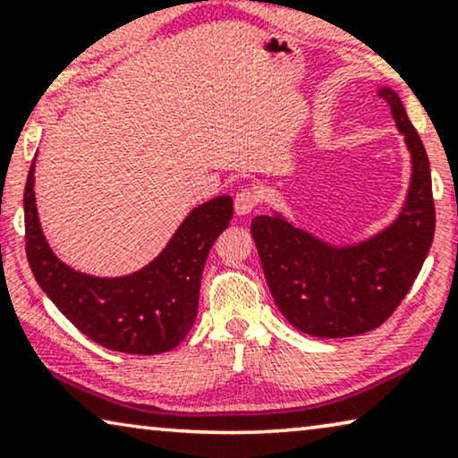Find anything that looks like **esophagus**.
Masks as SVG:
<instances>
[{
  "instance_id": "34e87169",
  "label": "esophagus",
  "mask_w": 458,
  "mask_h": 458,
  "mask_svg": "<svg viewBox=\"0 0 458 458\" xmlns=\"http://www.w3.org/2000/svg\"><path fill=\"white\" fill-rule=\"evenodd\" d=\"M257 205H259V195L250 189H242L234 199L236 216H249Z\"/></svg>"
}]
</instances>
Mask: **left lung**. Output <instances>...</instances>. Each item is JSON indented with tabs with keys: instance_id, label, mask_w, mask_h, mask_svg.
Wrapping results in <instances>:
<instances>
[{
	"instance_id": "1",
	"label": "left lung",
	"mask_w": 458,
	"mask_h": 458,
	"mask_svg": "<svg viewBox=\"0 0 458 458\" xmlns=\"http://www.w3.org/2000/svg\"><path fill=\"white\" fill-rule=\"evenodd\" d=\"M411 153V182L398 216L360 242L334 244L272 211L250 232L269 293L296 330L346 338L376 330L413 286L436 230L429 159L394 89L377 87Z\"/></svg>"
}]
</instances>
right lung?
<instances>
[{
    "label": "right lung",
    "mask_w": 458,
    "mask_h": 458,
    "mask_svg": "<svg viewBox=\"0 0 458 458\" xmlns=\"http://www.w3.org/2000/svg\"><path fill=\"white\" fill-rule=\"evenodd\" d=\"M35 162L24 186V241L41 291L85 336L109 351L159 355L178 346L195 324L205 259L232 220V197L220 195L192 209L145 267L101 278L66 266L51 250L37 214Z\"/></svg>",
    "instance_id": "1"
}]
</instances>
